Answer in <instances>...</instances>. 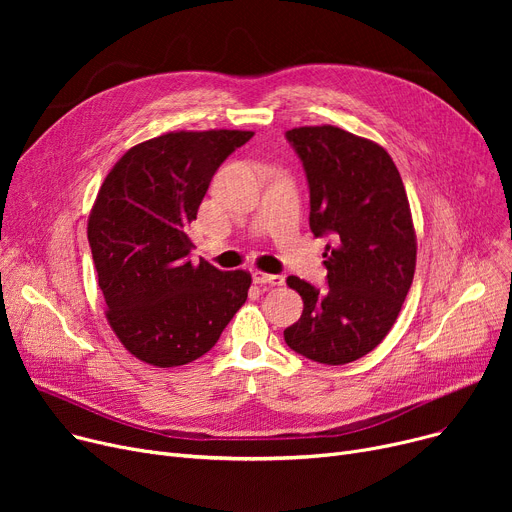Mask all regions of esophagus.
I'll list each match as a JSON object with an SVG mask.
<instances>
[{
	"mask_svg": "<svg viewBox=\"0 0 512 512\" xmlns=\"http://www.w3.org/2000/svg\"><path fill=\"white\" fill-rule=\"evenodd\" d=\"M253 280L257 284H270V286H282L284 284V276L278 274H263V272H255Z\"/></svg>",
	"mask_w": 512,
	"mask_h": 512,
	"instance_id": "obj_1",
	"label": "esophagus"
}]
</instances>
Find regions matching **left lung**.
Instances as JSON below:
<instances>
[{
    "instance_id": "1",
    "label": "left lung",
    "mask_w": 512,
    "mask_h": 512,
    "mask_svg": "<svg viewBox=\"0 0 512 512\" xmlns=\"http://www.w3.org/2000/svg\"><path fill=\"white\" fill-rule=\"evenodd\" d=\"M311 193L309 226L326 245L328 290L288 276L303 315L284 330L294 353L324 365L353 363L378 346L413 284L417 234L405 184L388 151L338 126L286 132Z\"/></svg>"
}]
</instances>
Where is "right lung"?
Segmentation results:
<instances>
[{
    "label": "right lung",
    "mask_w": 512,
    "mask_h": 512,
    "mask_svg": "<svg viewBox=\"0 0 512 512\" xmlns=\"http://www.w3.org/2000/svg\"><path fill=\"white\" fill-rule=\"evenodd\" d=\"M251 130H174L130 147L89 213V245L107 324L153 367L203 357L245 305L251 274L188 259V226L222 161Z\"/></svg>",
    "instance_id": "right-lung-1"
}]
</instances>
